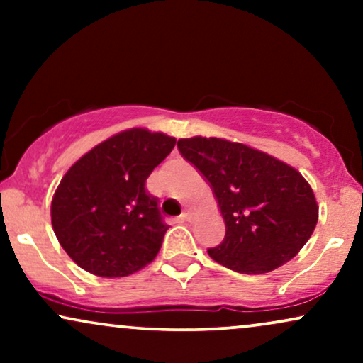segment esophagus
I'll return each instance as SVG.
<instances>
[{"mask_svg":"<svg viewBox=\"0 0 363 363\" xmlns=\"http://www.w3.org/2000/svg\"><path fill=\"white\" fill-rule=\"evenodd\" d=\"M182 220H186V222H191V220L194 218V211L193 210H184V213L181 215Z\"/></svg>","mask_w":363,"mask_h":363,"instance_id":"34e87169","label":"esophagus"}]
</instances>
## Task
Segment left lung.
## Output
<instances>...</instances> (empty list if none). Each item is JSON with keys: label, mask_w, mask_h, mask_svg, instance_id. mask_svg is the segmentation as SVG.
I'll list each match as a JSON object with an SVG mask.
<instances>
[{"label": "left lung", "mask_w": 363, "mask_h": 363, "mask_svg": "<svg viewBox=\"0 0 363 363\" xmlns=\"http://www.w3.org/2000/svg\"><path fill=\"white\" fill-rule=\"evenodd\" d=\"M177 148L213 187L225 239L208 254L225 268L261 274L306 245L318 223L309 182L268 153L220 138H182Z\"/></svg>", "instance_id": "8db88e82"}]
</instances>
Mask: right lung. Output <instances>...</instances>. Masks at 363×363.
Instances as JSON below:
<instances>
[{"instance_id": "1", "label": "right lung", "mask_w": 363, "mask_h": 363, "mask_svg": "<svg viewBox=\"0 0 363 363\" xmlns=\"http://www.w3.org/2000/svg\"><path fill=\"white\" fill-rule=\"evenodd\" d=\"M176 138L128 129L85 153L61 179L51 205L54 234L97 277H128L155 259L169 225L145 182Z\"/></svg>"}]
</instances>
